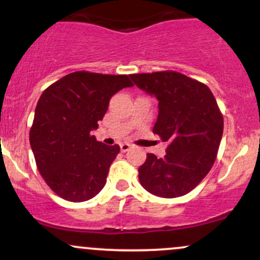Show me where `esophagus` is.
I'll use <instances>...</instances> for the list:
<instances>
[{"mask_svg": "<svg viewBox=\"0 0 260 260\" xmlns=\"http://www.w3.org/2000/svg\"><path fill=\"white\" fill-rule=\"evenodd\" d=\"M120 148H121L122 153H126V151H128L131 148H132V145H131L129 143H122V144L120 145Z\"/></svg>", "mask_w": 260, "mask_h": 260, "instance_id": "esophagus-1", "label": "esophagus"}]
</instances>
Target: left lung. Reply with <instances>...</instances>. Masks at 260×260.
<instances>
[{
  "label": "left lung",
  "instance_id": "left-lung-1",
  "mask_svg": "<svg viewBox=\"0 0 260 260\" xmlns=\"http://www.w3.org/2000/svg\"><path fill=\"white\" fill-rule=\"evenodd\" d=\"M133 83L159 101L153 132L168 142L166 155L147 154L139 182L151 194L176 198L189 193L210 171L223 132V118L210 89L184 74H131Z\"/></svg>",
  "mask_w": 260,
  "mask_h": 260
}]
</instances>
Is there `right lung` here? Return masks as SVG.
<instances>
[{
	"mask_svg": "<svg viewBox=\"0 0 260 260\" xmlns=\"http://www.w3.org/2000/svg\"><path fill=\"white\" fill-rule=\"evenodd\" d=\"M133 86L128 76L80 71L67 74L41 94L30 129L40 175L68 202L94 198L106 184L120 147L98 142V129L112 95Z\"/></svg>",
	"mask_w": 260,
	"mask_h": 260,
	"instance_id": "obj_1",
	"label": "right lung"
}]
</instances>
